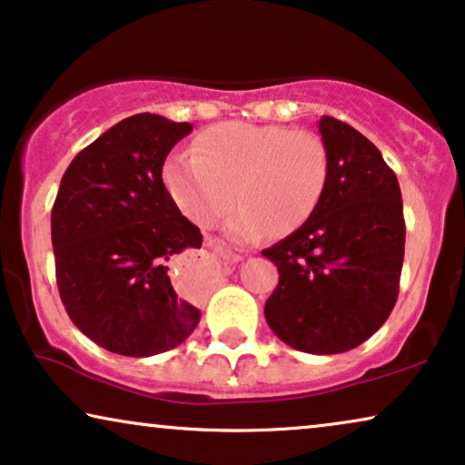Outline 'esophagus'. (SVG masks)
I'll return each instance as SVG.
<instances>
[{
	"mask_svg": "<svg viewBox=\"0 0 465 465\" xmlns=\"http://www.w3.org/2000/svg\"><path fill=\"white\" fill-rule=\"evenodd\" d=\"M216 257H223L225 262H236L240 259L238 255H229V252H223L216 249V252H200V255L189 257L187 262L183 263L181 272H176L174 276V289L178 293L187 297H197L203 295L206 291L214 284L216 272H219L221 263Z\"/></svg>",
	"mask_w": 465,
	"mask_h": 465,
	"instance_id": "1",
	"label": "esophagus"
}]
</instances>
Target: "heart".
<instances>
[{
    "label": "heart",
    "mask_w": 465,
    "mask_h": 465,
    "mask_svg": "<svg viewBox=\"0 0 465 465\" xmlns=\"http://www.w3.org/2000/svg\"><path fill=\"white\" fill-rule=\"evenodd\" d=\"M163 183L181 213L203 229L214 227L233 200L242 202L227 233L251 242L270 229L287 236L311 221L330 183V154L312 132L227 121L203 129L191 154L165 161Z\"/></svg>",
    "instance_id": "1"
}]
</instances>
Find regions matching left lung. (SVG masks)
Wrapping results in <instances>:
<instances>
[{
    "mask_svg": "<svg viewBox=\"0 0 465 465\" xmlns=\"http://www.w3.org/2000/svg\"><path fill=\"white\" fill-rule=\"evenodd\" d=\"M319 132L330 183L311 221L262 251L281 274L263 312L284 344L336 355L366 342L391 314L406 223L398 178L379 148L333 116Z\"/></svg>",
    "mask_w": 465,
    "mask_h": 465,
    "instance_id": "obj_1",
    "label": "left lung"
}]
</instances>
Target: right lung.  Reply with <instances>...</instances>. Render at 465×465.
<instances>
[{"label": "right lung", "instance_id": "add662e5", "mask_svg": "<svg viewBox=\"0 0 465 465\" xmlns=\"http://www.w3.org/2000/svg\"><path fill=\"white\" fill-rule=\"evenodd\" d=\"M191 129L134 114L83 148L61 178L51 213L61 302L86 338L116 355L165 352L200 323L172 287L168 262L200 249L202 233L161 178Z\"/></svg>", "mask_w": 465, "mask_h": 465}]
</instances>
